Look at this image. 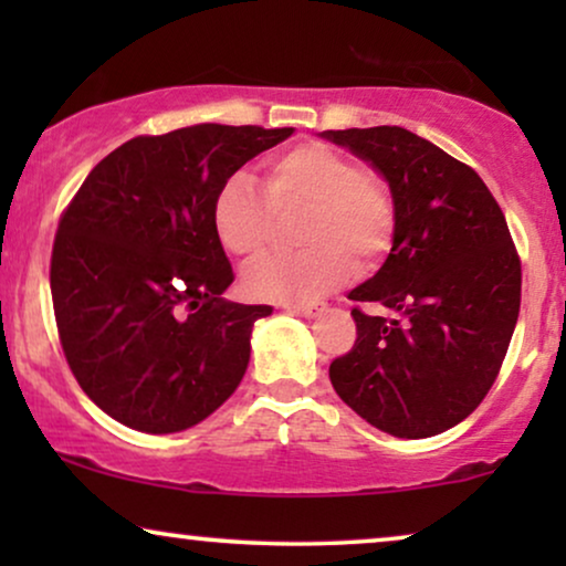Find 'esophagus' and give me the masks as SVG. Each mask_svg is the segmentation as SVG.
<instances>
[{
	"instance_id": "obj_1",
	"label": "esophagus",
	"mask_w": 566,
	"mask_h": 566,
	"mask_svg": "<svg viewBox=\"0 0 566 566\" xmlns=\"http://www.w3.org/2000/svg\"><path fill=\"white\" fill-rule=\"evenodd\" d=\"M283 308H285V312H291V314L306 316V319H314V316H319L324 312L322 304H285Z\"/></svg>"
}]
</instances>
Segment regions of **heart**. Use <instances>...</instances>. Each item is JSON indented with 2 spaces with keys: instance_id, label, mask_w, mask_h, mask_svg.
Instances as JSON below:
<instances>
[{
  "instance_id": "1",
  "label": "heart",
  "mask_w": 566,
  "mask_h": 566,
  "mask_svg": "<svg viewBox=\"0 0 566 566\" xmlns=\"http://www.w3.org/2000/svg\"><path fill=\"white\" fill-rule=\"evenodd\" d=\"M291 258L247 268L242 291L258 301H308L329 293L389 252L397 206L381 177L324 144H301L270 161L265 198L247 175H231L216 190L211 223L219 244L242 260L265 250L273 213H298Z\"/></svg>"
}]
</instances>
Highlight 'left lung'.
<instances>
[{
  "label": "left lung",
  "instance_id": "8db88e82",
  "mask_svg": "<svg viewBox=\"0 0 566 566\" xmlns=\"http://www.w3.org/2000/svg\"><path fill=\"white\" fill-rule=\"evenodd\" d=\"M368 161L397 206L391 252L347 298L358 337L335 358L339 399L394 438H430L474 412L521 312V260L474 169L399 126L319 134Z\"/></svg>",
  "mask_w": 566,
  "mask_h": 566
}]
</instances>
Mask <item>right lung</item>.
Segmentation results:
<instances>
[{
	"label": "right lung",
	"mask_w": 566,
	"mask_h": 566,
	"mask_svg": "<svg viewBox=\"0 0 566 566\" xmlns=\"http://www.w3.org/2000/svg\"><path fill=\"white\" fill-rule=\"evenodd\" d=\"M293 128L198 126L136 136L87 175L61 216L51 296L69 368L126 428L167 436L213 415L273 306L221 298L234 281L213 234L221 182Z\"/></svg>",
	"instance_id": "obj_1"
}]
</instances>
